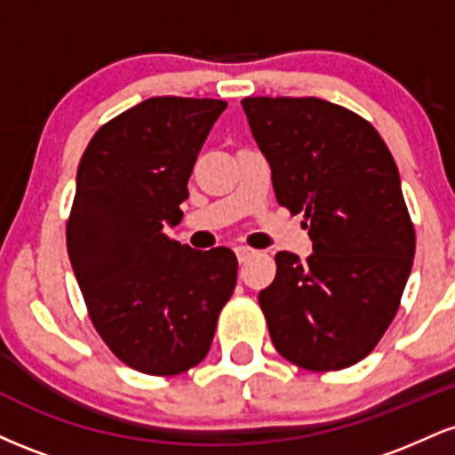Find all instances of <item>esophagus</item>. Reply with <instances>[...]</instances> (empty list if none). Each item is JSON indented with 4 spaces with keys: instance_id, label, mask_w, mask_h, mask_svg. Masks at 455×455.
Returning <instances> with one entry per match:
<instances>
[{
    "instance_id": "esophagus-1",
    "label": "esophagus",
    "mask_w": 455,
    "mask_h": 455,
    "mask_svg": "<svg viewBox=\"0 0 455 455\" xmlns=\"http://www.w3.org/2000/svg\"><path fill=\"white\" fill-rule=\"evenodd\" d=\"M235 254H237L239 263H245L250 257H254V250L248 248V245H237V248H235Z\"/></svg>"
}]
</instances>
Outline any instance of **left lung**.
<instances>
[{"label": "left lung", "mask_w": 455, "mask_h": 455, "mask_svg": "<svg viewBox=\"0 0 455 455\" xmlns=\"http://www.w3.org/2000/svg\"><path fill=\"white\" fill-rule=\"evenodd\" d=\"M275 198L304 213L306 260L275 254L259 293L275 351L331 372L374 351L400 307L415 257L394 156L370 122L321 98H243Z\"/></svg>", "instance_id": "8db88e82"}]
</instances>
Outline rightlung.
Listing matches in <instances>:
<instances>
[{
  "label": "right lung",
  "instance_id": "right-lung-1",
  "mask_svg": "<svg viewBox=\"0 0 455 455\" xmlns=\"http://www.w3.org/2000/svg\"><path fill=\"white\" fill-rule=\"evenodd\" d=\"M224 100L148 98L93 134L78 162L68 257L115 357L151 377L205 359L237 282V257L164 233L181 222L188 180Z\"/></svg>",
  "mask_w": 455,
  "mask_h": 455
}]
</instances>
